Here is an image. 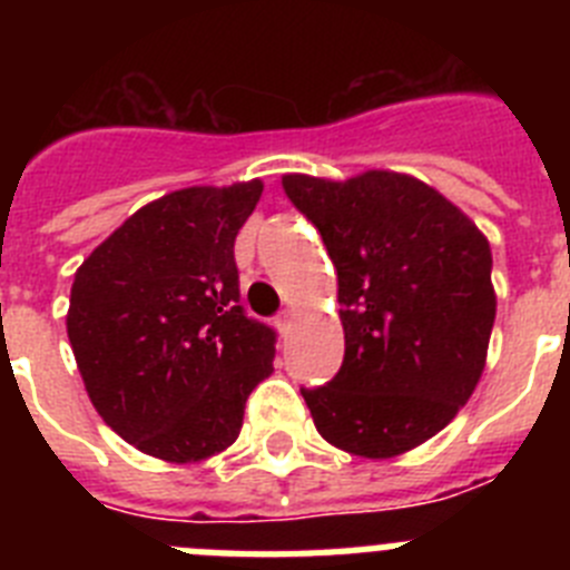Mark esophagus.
I'll return each mask as SVG.
<instances>
[{
    "mask_svg": "<svg viewBox=\"0 0 570 570\" xmlns=\"http://www.w3.org/2000/svg\"><path fill=\"white\" fill-rule=\"evenodd\" d=\"M294 320H296V314L291 308H285L282 311L279 316H276V331H279L282 336H288V331L294 328Z\"/></svg>",
    "mask_w": 570,
    "mask_h": 570,
    "instance_id": "1",
    "label": "esophagus"
}]
</instances>
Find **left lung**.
Here are the masks:
<instances>
[{"mask_svg": "<svg viewBox=\"0 0 570 570\" xmlns=\"http://www.w3.org/2000/svg\"><path fill=\"white\" fill-rule=\"evenodd\" d=\"M336 268L345 360L302 391L322 440L391 460L440 434L488 360L497 291L491 245L448 196L411 174H285Z\"/></svg>", "mask_w": 570, "mask_h": 570, "instance_id": "obj_1", "label": "left lung"}]
</instances>
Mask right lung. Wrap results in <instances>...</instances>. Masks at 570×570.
<instances>
[{"mask_svg":"<svg viewBox=\"0 0 570 570\" xmlns=\"http://www.w3.org/2000/svg\"><path fill=\"white\" fill-rule=\"evenodd\" d=\"M262 179L194 185L130 214L77 268L68 340L116 434L174 465L223 454L274 374V331L242 314L234 239Z\"/></svg>","mask_w":570,"mask_h":570,"instance_id":"right-lung-1","label":"right lung"}]
</instances>
